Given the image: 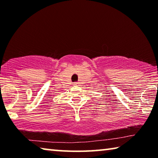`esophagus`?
Segmentation results:
<instances>
[{"instance_id": "34e87169", "label": "esophagus", "mask_w": 158, "mask_h": 158, "mask_svg": "<svg viewBox=\"0 0 158 158\" xmlns=\"http://www.w3.org/2000/svg\"><path fill=\"white\" fill-rule=\"evenodd\" d=\"M79 84V83L78 82H74V84H73V85H78Z\"/></svg>"}]
</instances>
